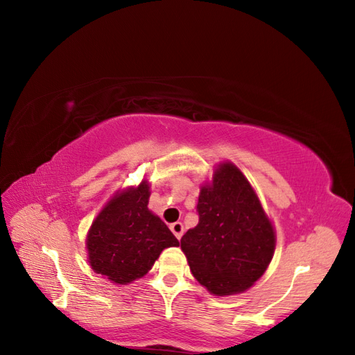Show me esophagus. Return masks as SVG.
I'll return each mask as SVG.
<instances>
[{
    "label": "esophagus",
    "instance_id": "1",
    "mask_svg": "<svg viewBox=\"0 0 355 355\" xmlns=\"http://www.w3.org/2000/svg\"><path fill=\"white\" fill-rule=\"evenodd\" d=\"M170 230H171V232L175 234V237H176L178 240H180L182 235H184V227H182L180 222L171 223V225H170Z\"/></svg>",
    "mask_w": 355,
    "mask_h": 355
}]
</instances>
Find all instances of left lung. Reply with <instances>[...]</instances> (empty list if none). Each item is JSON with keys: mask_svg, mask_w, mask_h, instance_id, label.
Returning <instances> with one entry per match:
<instances>
[{"mask_svg": "<svg viewBox=\"0 0 355 355\" xmlns=\"http://www.w3.org/2000/svg\"><path fill=\"white\" fill-rule=\"evenodd\" d=\"M198 225L187 231L180 247L192 274L213 295L244 292L272 259L275 235L249 180L231 163L202 187Z\"/></svg>", "mask_w": 355, "mask_h": 355, "instance_id": "left-lung-1", "label": "left lung"}]
</instances>
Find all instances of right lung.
Instances as JSON below:
<instances>
[{"mask_svg": "<svg viewBox=\"0 0 355 355\" xmlns=\"http://www.w3.org/2000/svg\"><path fill=\"white\" fill-rule=\"evenodd\" d=\"M148 198L146 182L121 192L106 204L89 231L92 268L116 284L144 277L161 252L179 245L167 225L148 210Z\"/></svg>", "mask_w": 355, "mask_h": 355, "instance_id": "1", "label": "right lung"}]
</instances>
